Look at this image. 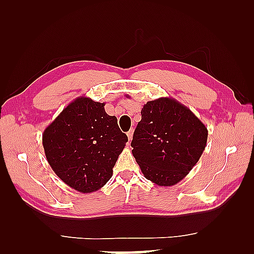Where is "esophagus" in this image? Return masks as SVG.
<instances>
[{"label": "esophagus", "mask_w": 254, "mask_h": 254, "mask_svg": "<svg viewBox=\"0 0 254 254\" xmlns=\"http://www.w3.org/2000/svg\"><path fill=\"white\" fill-rule=\"evenodd\" d=\"M133 133H134V130L132 128V130H130L127 132V138H128V141H132V138H133Z\"/></svg>", "instance_id": "obj_1"}]
</instances>
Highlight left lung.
<instances>
[{
  "mask_svg": "<svg viewBox=\"0 0 254 254\" xmlns=\"http://www.w3.org/2000/svg\"><path fill=\"white\" fill-rule=\"evenodd\" d=\"M134 131L132 154L146 179L175 186L191 171L207 142V127L185 105L161 97L147 101Z\"/></svg>",
  "mask_w": 254,
  "mask_h": 254,
  "instance_id": "obj_1",
  "label": "left lung"
}]
</instances>
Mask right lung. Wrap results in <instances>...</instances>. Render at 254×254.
<instances>
[{
	"instance_id": "right-lung-1",
	"label": "right lung",
	"mask_w": 254,
	"mask_h": 254,
	"mask_svg": "<svg viewBox=\"0 0 254 254\" xmlns=\"http://www.w3.org/2000/svg\"><path fill=\"white\" fill-rule=\"evenodd\" d=\"M127 142L104 102L78 97L46 127L42 145L48 163L60 179L80 193L99 190L110 180Z\"/></svg>"
}]
</instances>
